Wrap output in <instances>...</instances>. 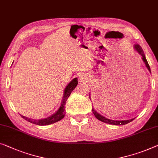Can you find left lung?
Instances as JSON below:
<instances>
[{
  "label": "left lung",
  "instance_id": "8db88e82",
  "mask_svg": "<svg viewBox=\"0 0 158 158\" xmlns=\"http://www.w3.org/2000/svg\"><path fill=\"white\" fill-rule=\"evenodd\" d=\"M134 48H135V49L136 51H138L139 53L141 55L142 59H143V60L144 61V63H145L146 67L148 68V69L149 70L150 72V65H149V64H148L147 60H146L145 54H144V52L143 51V49H142V48H141L140 45H139L138 44H135V45ZM92 111H93V114H94L95 116L96 117V118H97L98 120L102 121V122H103V123H108V124H111V125H123L127 124V123H130V122H131V121H132L135 119V118H133V119H131V120H110V119H107L106 118L103 117V116H102L101 115H100L99 113H98L95 110V109L93 108V107L92 108Z\"/></svg>",
  "mask_w": 158,
  "mask_h": 158
}]
</instances>
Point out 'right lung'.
<instances>
[{"mask_svg":"<svg viewBox=\"0 0 158 158\" xmlns=\"http://www.w3.org/2000/svg\"><path fill=\"white\" fill-rule=\"evenodd\" d=\"M77 78H74L69 84L68 85L67 87H66L65 89V90H64V95H63L64 96L62 100V103H61L60 108L58 109V110L57 111L56 113H54L53 115H51V117L43 119V120H33V119L28 118L21 115L22 118L25 119L26 120L28 121L30 123H33V124L35 125H50L60 120L61 119H63L64 118V116H65V103H66V101H67V99L70 96V93H72V91L73 90L75 87L77 86Z\"/></svg>","mask_w":158,"mask_h":158,"instance_id":"add662e5","label":"right lung"}]
</instances>
